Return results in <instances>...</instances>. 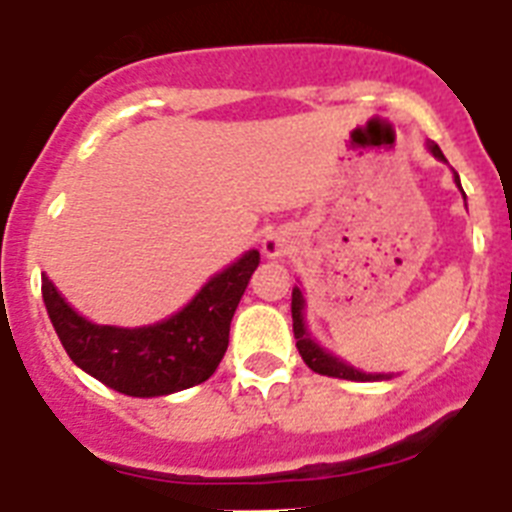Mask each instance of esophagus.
Returning <instances> with one entry per match:
<instances>
[{"label":"esophagus","mask_w":512,"mask_h":512,"mask_svg":"<svg viewBox=\"0 0 512 512\" xmlns=\"http://www.w3.org/2000/svg\"><path fill=\"white\" fill-rule=\"evenodd\" d=\"M290 248H293V238L287 230H269L261 240V251L266 259H280Z\"/></svg>","instance_id":"obj_1"}]
</instances>
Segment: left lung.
<instances>
[{
  "label": "left lung",
  "mask_w": 512,
  "mask_h": 512,
  "mask_svg": "<svg viewBox=\"0 0 512 512\" xmlns=\"http://www.w3.org/2000/svg\"><path fill=\"white\" fill-rule=\"evenodd\" d=\"M429 151H432L437 159L447 162L445 154L439 151L437 143H429ZM455 183H458V188H460L458 175H455ZM463 196H466V193H463ZM303 306H306V301H303L301 287H293V303H290V308H293L295 348H298V353H301V358L306 361L308 369L316 371V374H324V377L350 379V382H379V379H390V374H366V371H361V369H353V366H348V363L340 361L337 356L327 353V350H324L319 342L311 340V335H308V329H306V322H303Z\"/></svg>",
  "instance_id": "8db88e82"
}]
</instances>
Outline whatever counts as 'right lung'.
Masks as SVG:
<instances>
[{"label":"right lung","mask_w":512,"mask_h":512,"mask_svg":"<svg viewBox=\"0 0 512 512\" xmlns=\"http://www.w3.org/2000/svg\"><path fill=\"white\" fill-rule=\"evenodd\" d=\"M259 251L243 253L211 277L196 298L151 327L122 329L88 322L41 277L46 311L75 366L130 398H159L201 384L217 371L230 342V322L246 293Z\"/></svg>","instance_id":"1"}]
</instances>
